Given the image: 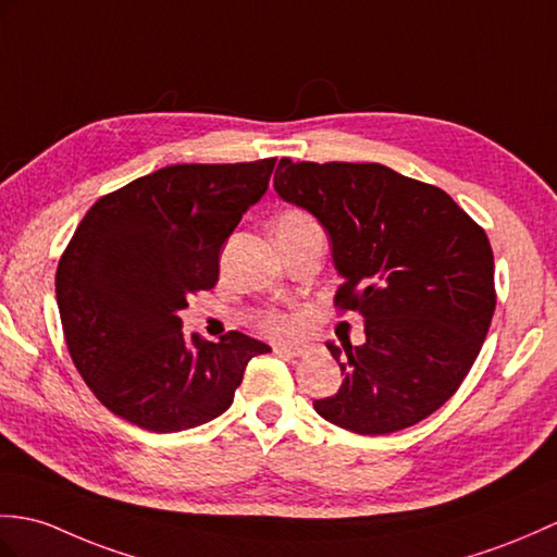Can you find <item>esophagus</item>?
Returning <instances> with one entry per match:
<instances>
[{"mask_svg": "<svg viewBox=\"0 0 557 557\" xmlns=\"http://www.w3.org/2000/svg\"><path fill=\"white\" fill-rule=\"evenodd\" d=\"M273 351L277 356H284V358H299V356H304V348H294V346H284V344L273 346Z\"/></svg>", "mask_w": 557, "mask_h": 557, "instance_id": "esophagus-1", "label": "esophagus"}]
</instances>
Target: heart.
Listing matches in <instances>:
<instances>
[{
	"instance_id": "heart-1",
	"label": "heart",
	"mask_w": 557,
	"mask_h": 557,
	"mask_svg": "<svg viewBox=\"0 0 557 557\" xmlns=\"http://www.w3.org/2000/svg\"><path fill=\"white\" fill-rule=\"evenodd\" d=\"M306 223H313V218H310L308 213L287 211L280 215L275 227H294V225H306ZM261 327L270 334V337L289 339L296 332H299V320H296L294 315H287V313H265L261 318Z\"/></svg>"
}]
</instances>
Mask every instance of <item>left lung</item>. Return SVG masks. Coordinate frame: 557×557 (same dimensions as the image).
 Wrapping results in <instances>:
<instances>
[{"mask_svg": "<svg viewBox=\"0 0 557 557\" xmlns=\"http://www.w3.org/2000/svg\"><path fill=\"white\" fill-rule=\"evenodd\" d=\"M273 185L327 232L344 280L334 301L366 325V344L327 342L344 380L313 400L318 416L370 436L432 416L458 392L494 318L486 232L444 189L380 163L282 159Z\"/></svg>", "mask_w": 557, "mask_h": 557, "instance_id": "left-lung-1", "label": "left lung"}]
</instances>
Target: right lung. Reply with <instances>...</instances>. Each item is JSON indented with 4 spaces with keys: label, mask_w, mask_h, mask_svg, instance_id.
<instances>
[{
    "label": "right lung",
    "mask_w": 557,
    "mask_h": 557,
    "mask_svg": "<svg viewBox=\"0 0 557 557\" xmlns=\"http://www.w3.org/2000/svg\"><path fill=\"white\" fill-rule=\"evenodd\" d=\"M275 159L180 163L101 197L63 251L57 304L77 372L113 416L171 434L232 406L270 346L230 332L185 334L187 296L218 282V256L261 201Z\"/></svg>",
    "instance_id": "1"
}]
</instances>
